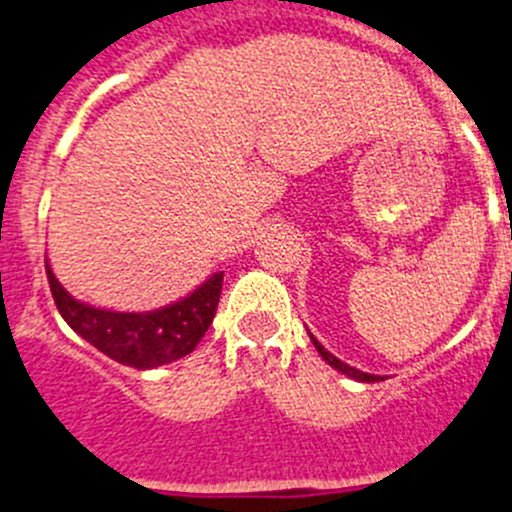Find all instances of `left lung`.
<instances>
[{"instance_id":"left-lung-1","label":"left lung","mask_w":512,"mask_h":512,"mask_svg":"<svg viewBox=\"0 0 512 512\" xmlns=\"http://www.w3.org/2000/svg\"><path fill=\"white\" fill-rule=\"evenodd\" d=\"M310 341H313V346L318 348V353H321V356H323V361H326V364H331L333 369L341 371V374L351 376V379H356V381H366V384H374V381H381L379 376H374V374H364V371H358V369H353V366H348V364H343V361H338V358L333 356L331 351H326V348H323L321 343L315 341L313 336H310Z\"/></svg>"}]
</instances>
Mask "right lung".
I'll list each match as a JSON object with an SVG mask.
<instances>
[{
  "label": "right lung",
  "mask_w": 512,
  "mask_h": 512,
  "mask_svg": "<svg viewBox=\"0 0 512 512\" xmlns=\"http://www.w3.org/2000/svg\"><path fill=\"white\" fill-rule=\"evenodd\" d=\"M45 270L52 298L65 323L105 356L141 371L171 364L197 348L214 321L224 278L222 272H217L189 298L154 313H113L68 295L52 275L47 260Z\"/></svg>",
  "instance_id": "obj_1"
}]
</instances>
